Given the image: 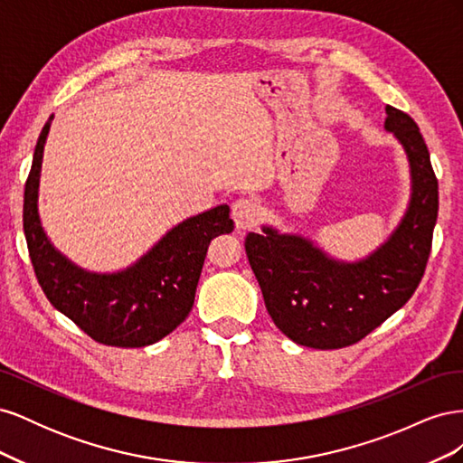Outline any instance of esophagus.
<instances>
[{
    "instance_id": "34e87169",
    "label": "esophagus",
    "mask_w": 463,
    "mask_h": 463,
    "mask_svg": "<svg viewBox=\"0 0 463 463\" xmlns=\"http://www.w3.org/2000/svg\"><path fill=\"white\" fill-rule=\"evenodd\" d=\"M232 218L235 222L237 232H245L257 226L259 222V206L253 199L241 197L232 204Z\"/></svg>"
}]
</instances>
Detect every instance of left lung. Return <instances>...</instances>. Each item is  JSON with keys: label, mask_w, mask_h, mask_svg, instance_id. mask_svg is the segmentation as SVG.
Listing matches in <instances>:
<instances>
[{"label": "left lung", "mask_w": 463, "mask_h": 463, "mask_svg": "<svg viewBox=\"0 0 463 463\" xmlns=\"http://www.w3.org/2000/svg\"><path fill=\"white\" fill-rule=\"evenodd\" d=\"M384 129L410 162L408 208L386 241L359 260L330 257L309 237L262 226L245 237L266 311L289 340L338 349L365 338L413 296L430 255L439 181L417 123L386 106Z\"/></svg>", "instance_id": "obj_1"}]
</instances>
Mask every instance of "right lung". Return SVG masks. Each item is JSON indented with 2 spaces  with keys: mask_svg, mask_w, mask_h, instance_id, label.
I'll return each instance as SVG.
<instances>
[{
  "mask_svg": "<svg viewBox=\"0 0 463 463\" xmlns=\"http://www.w3.org/2000/svg\"><path fill=\"white\" fill-rule=\"evenodd\" d=\"M52 119L38 137L23 204V230L38 284L55 309L92 340L116 347L156 344L191 313L210 241L233 230L230 206L220 204L179 222L128 269H80L53 247L38 213L42 158Z\"/></svg>",
  "mask_w": 463,
  "mask_h": 463,
  "instance_id": "add662e5",
  "label": "right lung"
}]
</instances>
